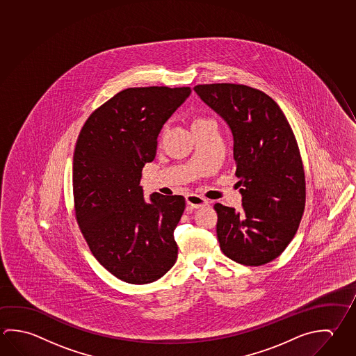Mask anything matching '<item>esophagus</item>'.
<instances>
[{"label": "esophagus", "instance_id": "obj_1", "mask_svg": "<svg viewBox=\"0 0 356 356\" xmlns=\"http://www.w3.org/2000/svg\"><path fill=\"white\" fill-rule=\"evenodd\" d=\"M187 205L190 206L191 209H201L204 206L209 205V201L204 199L202 196L196 195V193H188L186 196Z\"/></svg>", "mask_w": 356, "mask_h": 356}]
</instances>
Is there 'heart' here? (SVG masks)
Masks as SVG:
<instances>
[{"instance_id":"heart-1","label":"heart","mask_w":356,"mask_h":356,"mask_svg":"<svg viewBox=\"0 0 356 356\" xmlns=\"http://www.w3.org/2000/svg\"><path fill=\"white\" fill-rule=\"evenodd\" d=\"M201 121H205V119H196L193 121V124H196V122H201Z\"/></svg>"}]
</instances>
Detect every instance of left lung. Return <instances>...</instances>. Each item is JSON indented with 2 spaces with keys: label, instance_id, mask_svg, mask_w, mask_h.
Wrapping results in <instances>:
<instances>
[{
  "label": "left lung",
  "instance_id": "8db88e82",
  "mask_svg": "<svg viewBox=\"0 0 356 356\" xmlns=\"http://www.w3.org/2000/svg\"><path fill=\"white\" fill-rule=\"evenodd\" d=\"M193 90L234 138L243 209L213 206L220 249L246 266L273 261L293 240L305 207V174L293 130L279 105L260 90L236 83Z\"/></svg>",
  "mask_w": 356,
  "mask_h": 356
}]
</instances>
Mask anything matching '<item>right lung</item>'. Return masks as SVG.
Returning a JSON list of instances; mask_svg holds the SVG:
<instances>
[{
    "mask_svg": "<svg viewBox=\"0 0 356 356\" xmlns=\"http://www.w3.org/2000/svg\"><path fill=\"white\" fill-rule=\"evenodd\" d=\"M190 94V88L122 90L90 115L76 143L77 224L96 260L129 284L159 280L177 259L174 231L185 199L154 193L145 200L140 180L156 156L163 124Z\"/></svg>",
    "mask_w": 356,
    "mask_h": 356,
    "instance_id": "right-lung-1",
    "label": "right lung"
}]
</instances>
